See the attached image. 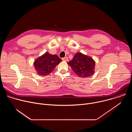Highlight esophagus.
Returning a JSON list of instances; mask_svg holds the SVG:
<instances>
[{
    "mask_svg": "<svg viewBox=\"0 0 132 132\" xmlns=\"http://www.w3.org/2000/svg\"><path fill=\"white\" fill-rule=\"evenodd\" d=\"M62 60L64 61H68V59L67 57H65L64 58L62 59Z\"/></svg>",
    "mask_w": 132,
    "mask_h": 132,
    "instance_id": "obj_1",
    "label": "esophagus"
}]
</instances>
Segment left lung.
I'll return each mask as SVG.
<instances>
[{"label": "left lung", "mask_w": 132, "mask_h": 132, "mask_svg": "<svg viewBox=\"0 0 132 132\" xmlns=\"http://www.w3.org/2000/svg\"><path fill=\"white\" fill-rule=\"evenodd\" d=\"M67 64L74 72L80 77L87 78L92 76L95 72V61L81 53L75 54L73 59Z\"/></svg>", "instance_id": "8db88e82"}]
</instances>
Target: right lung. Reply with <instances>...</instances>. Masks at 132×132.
I'll use <instances>...</instances> for the list:
<instances>
[{
    "instance_id": "add662e5",
    "label": "right lung",
    "mask_w": 132,
    "mask_h": 132,
    "mask_svg": "<svg viewBox=\"0 0 132 132\" xmlns=\"http://www.w3.org/2000/svg\"><path fill=\"white\" fill-rule=\"evenodd\" d=\"M62 61L57 55H52L48 52H46L35 61L34 66L37 73L41 76H45L52 72Z\"/></svg>"
}]
</instances>
